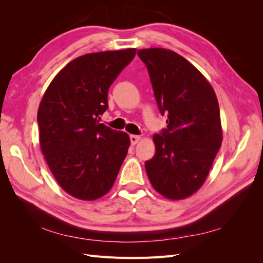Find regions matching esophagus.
Instances as JSON below:
<instances>
[{
    "mask_svg": "<svg viewBox=\"0 0 263 263\" xmlns=\"http://www.w3.org/2000/svg\"><path fill=\"white\" fill-rule=\"evenodd\" d=\"M139 140H140V136H137V135H130V142L133 146L136 145Z\"/></svg>",
    "mask_w": 263,
    "mask_h": 263,
    "instance_id": "obj_1",
    "label": "esophagus"
}]
</instances>
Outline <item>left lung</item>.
I'll list each match as a JSON object with an SVG mask.
<instances>
[{"label":"left lung","instance_id":"8db88e82","mask_svg":"<svg viewBox=\"0 0 263 263\" xmlns=\"http://www.w3.org/2000/svg\"><path fill=\"white\" fill-rule=\"evenodd\" d=\"M166 129L156 134L146 161L151 185L169 200L193 195L208 178L222 141L219 105L212 85L192 63L164 48L140 49Z\"/></svg>","mask_w":263,"mask_h":263}]
</instances>
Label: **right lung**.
<instances>
[{
    "label": "right lung",
    "instance_id": "add662e5",
    "mask_svg": "<svg viewBox=\"0 0 263 263\" xmlns=\"http://www.w3.org/2000/svg\"><path fill=\"white\" fill-rule=\"evenodd\" d=\"M136 49L86 53L69 62L47 87L38 107L39 145L58 184L82 201L112 189L130 139L100 123L107 92Z\"/></svg>",
    "mask_w": 263,
    "mask_h": 263
}]
</instances>
